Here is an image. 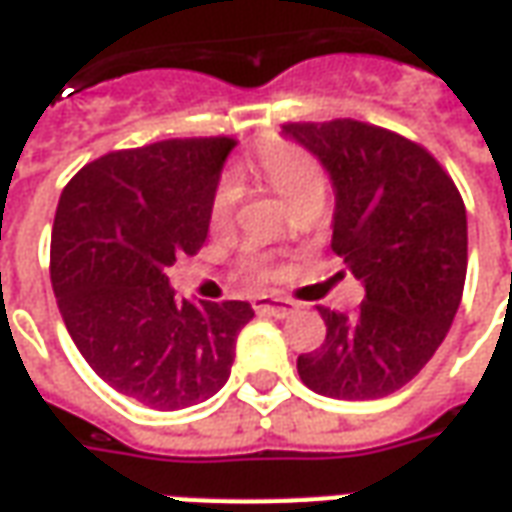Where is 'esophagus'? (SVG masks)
Here are the masks:
<instances>
[{
	"instance_id": "esophagus-1",
	"label": "esophagus",
	"mask_w": 512,
	"mask_h": 512,
	"mask_svg": "<svg viewBox=\"0 0 512 512\" xmlns=\"http://www.w3.org/2000/svg\"><path fill=\"white\" fill-rule=\"evenodd\" d=\"M255 310L260 315H274V318H288L290 312L296 310L288 299H257Z\"/></svg>"
}]
</instances>
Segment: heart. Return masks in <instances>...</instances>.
<instances>
[{
	"label": "heart",
	"instance_id": "1",
	"mask_svg": "<svg viewBox=\"0 0 512 512\" xmlns=\"http://www.w3.org/2000/svg\"><path fill=\"white\" fill-rule=\"evenodd\" d=\"M252 169L288 202L290 208H299L310 200H323L326 178H323L321 164L304 147L293 142H279V139L266 142L257 150ZM241 197H244L241 180L235 175H224L211 200V224L216 230L233 224Z\"/></svg>",
	"mask_w": 512,
	"mask_h": 512
}]
</instances>
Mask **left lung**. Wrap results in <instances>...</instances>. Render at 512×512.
Instances as JSON below:
<instances>
[{
	"mask_svg": "<svg viewBox=\"0 0 512 512\" xmlns=\"http://www.w3.org/2000/svg\"><path fill=\"white\" fill-rule=\"evenodd\" d=\"M282 136L321 161L334 189L332 249L365 301L356 315L321 310L326 340L299 356L312 392L373 400L428 365L461 307L466 208L425 147L356 120L290 123Z\"/></svg>",
	"mask_w": 512,
	"mask_h": 512,
	"instance_id": "obj_1",
	"label": "left lung"
}]
</instances>
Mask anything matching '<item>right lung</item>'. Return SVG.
<instances>
[{"label": "right lung", "instance_id": "add662e5", "mask_svg": "<svg viewBox=\"0 0 512 512\" xmlns=\"http://www.w3.org/2000/svg\"><path fill=\"white\" fill-rule=\"evenodd\" d=\"M230 136L169 139L98 158L65 186L51 285L79 354L120 395L158 411L197 406L230 378L246 301L175 299L167 268L194 255Z\"/></svg>", "mask_w": 512, "mask_h": 512}]
</instances>
